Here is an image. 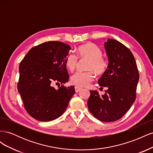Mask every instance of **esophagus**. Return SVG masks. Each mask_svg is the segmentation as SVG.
Listing matches in <instances>:
<instances>
[{
	"instance_id": "34e87169",
	"label": "esophagus",
	"mask_w": 153,
	"mask_h": 153,
	"mask_svg": "<svg viewBox=\"0 0 153 153\" xmlns=\"http://www.w3.org/2000/svg\"><path fill=\"white\" fill-rule=\"evenodd\" d=\"M75 92H78L82 90V87H80L76 86V87H75Z\"/></svg>"
}]
</instances>
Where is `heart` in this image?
Listing matches in <instances>:
<instances>
[{
	"mask_svg": "<svg viewBox=\"0 0 153 153\" xmlns=\"http://www.w3.org/2000/svg\"><path fill=\"white\" fill-rule=\"evenodd\" d=\"M76 55L69 53L66 58V65L69 70L73 71L78 64V59H87V71H76L71 77L73 84L84 87L89 85L94 79V73L98 75H103L108 68V62L102 56V51L96 45L87 43L78 47Z\"/></svg>",
	"mask_w": 153,
	"mask_h": 153,
	"instance_id": "b5f03b06",
	"label": "heart"
}]
</instances>
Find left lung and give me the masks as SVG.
Here are the masks:
<instances>
[{
	"instance_id": "obj_1",
	"label": "left lung",
	"mask_w": 153,
	"mask_h": 153,
	"mask_svg": "<svg viewBox=\"0 0 153 153\" xmlns=\"http://www.w3.org/2000/svg\"><path fill=\"white\" fill-rule=\"evenodd\" d=\"M105 48L108 59L106 71L98 80L100 86L107 89L103 95L91 91L87 101L90 112L103 122L121 119L136 99L139 80L135 57L126 46L114 39H108Z\"/></svg>"
}]
</instances>
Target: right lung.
Instances as JSON below:
<instances>
[{
    "instance_id": "1",
    "label": "right lung",
    "mask_w": 153,
    "mask_h": 153,
    "mask_svg": "<svg viewBox=\"0 0 153 153\" xmlns=\"http://www.w3.org/2000/svg\"><path fill=\"white\" fill-rule=\"evenodd\" d=\"M70 49L61 41L45 42L31 48L20 64L18 91L27 113L39 121L61 116L75 93L73 86L63 85L69 80L66 58Z\"/></svg>"
}]
</instances>
